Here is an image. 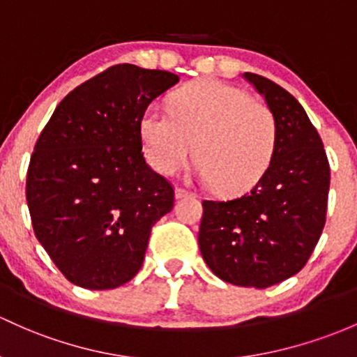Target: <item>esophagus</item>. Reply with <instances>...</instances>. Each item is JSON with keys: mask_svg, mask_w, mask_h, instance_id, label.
I'll return each mask as SVG.
<instances>
[{"mask_svg": "<svg viewBox=\"0 0 357 357\" xmlns=\"http://www.w3.org/2000/svg\"><path fill=\"white\" fill-rule=\"evenodd\" d=\"M175 195H177L178 199H182V197H187V195H194V194L190 192V190L183 189V187H177V189H175Z\"/></svg>", "mask_w": 357, "mask_h": 357, "instance_id": "1", "label": "esophagus"}]
</instances>
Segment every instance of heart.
Instances as JSON below:
<instances>
[{
  "label": "heart",
  "mask_w": 357,
  "mask_h": 357,
  "mask_svg": "<svg viewBox=\"0 0 357 357\" xmlns=\"http://www.w3.org/2000/svg\"><path fill=\"white\" fill-rule=\"evenodd\" d=\"M278 119L269 105L216 79L180 88L172 110L148 107L141 137L149 163L165 175L194 160L218 192L238 195L264 177L278 146Z\"/></svg>",
  "instance_id": "obj_1"
}]
</instances>
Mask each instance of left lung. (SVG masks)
I'll return each mask as SVG.
<instances>
[{"instance_id": "1", "label": "left lung", "mask_w": 357, "mask_h": 357, "mask_svg": "<svg viewBox=\"0 0 357 357\" xmlns=\"http://www.w3.org/2000/svg\"><path fill=\"white\" fill-rule=\"evenodd\" d=\"M278 119V146L264 177L231 201H202L199 248L220 279L264 289L300 272L325 226L331 167L300 102L245 73Z\"/></svg>"}]
</instances>
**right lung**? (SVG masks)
I'll list each match as a JSON object with an SVG mask.
<instances>
[{
    "mask_svg": "<svg viewBox=\"0 0 357 357\" xmlns=\"http://www.w3.org/2000/svg\"><path fill=\"white\" fill-rule=\"evenodd\" d=\"M178 83L174 73L116 64L70 91L42 129L26 170L33 233L64 278L114 289L141 269L174 185L144 160L141 119Z\"/></svg>",
    "mask_w": 357,
    "mask_h": 357,
    "instance_id": "1",
    "label": "right lung"
}]
</instances>
